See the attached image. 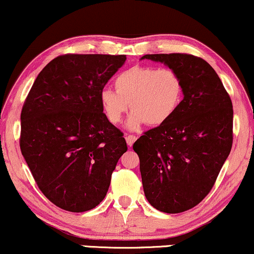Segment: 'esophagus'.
Returning <instances> with one entry per match:
<instances>
[{
    "label": "esophagus",
    "mask_w": 254,
    "mask_h": 254,
    "mask_svg": "<svg viewBox=\"0 0 254 254\" xmlns=\"http://www.w3.org/2000/svg\"><path fill=\"white\" fill-rule=\"evenodd\" d=\"M137 137L135 136V135H126V142L129 147L133 146V143L135 142V140H136Z\"/></svg>",
    "instance_id": "obj_1"
}]
</instances>
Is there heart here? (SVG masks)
<instances>
[{
  "mask_svg": "<svg viewBox=\"0 0 254 254\" xmlns=\"http://www.w3.org/2000/svg\"><path fill=\"white\" fill-rule=\"evenodd\" d=\"M115 90L104 88L100 104L113 125L123 120L131 107L126 127L136 130L144 124L161 126L175 115L183 99L184 85L173 68L133 66L115 77Z\"/></svg>",
  "mask_w": 254,
  "mask_h": 254,
  "instance_id": "b5f03b06",
  "label": "heart"
}]
</instances>
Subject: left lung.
<instances>
[{
	"label": "left lung",
	"instance_id": "1",
	"mask_svg": "<svg viewBox=\"0 0 254 254\" xmlns=\"http://www.w3.org/2000/svg\"><path fill=\"white\" fill-rule=\"evenodd\" d=\"M141 59L173 68L184 85L175 115L133 144L144 196L162 212L187 211L210 192L231 151V99L216 71L202 58L160 54Z\"/></svg>",
	"mask_w": 254,
	"mask_h": 254
}]
</instances>
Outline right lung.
I'll return each instance as SVG.
<instances>
[{
    "label": "right lung",
    "instance_id": "right-lung-1",
    "mask_svg": "<svg viewBox=\"0 0 254 254\" xmlns=\"http://www.w3.org/2000/svg\"><path fill=\"white\" fill-rule=\"evenodd\" d=\"M125 62V55L59 56L39 72L23 105L22 155L44 196L66 211H88L105 198L127 150L100 104Z\"/></svg>",
    "mask_w": 254,
    "mask_h": 254
}]
</instances>
